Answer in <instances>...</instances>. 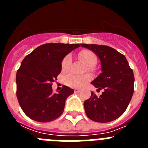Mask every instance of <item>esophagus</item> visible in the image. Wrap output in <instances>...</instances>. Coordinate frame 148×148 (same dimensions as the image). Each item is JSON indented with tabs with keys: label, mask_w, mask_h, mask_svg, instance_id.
Wrapping results in <instances>:
<instances>
[{
	"label": "esophagus",
	"mask_w": 148,
	"mask_h": 148,
	"mask_svg": "<svg viewBox=\"0 0 148 148\" xmlns=\"http://www.w3.org/2000/svg\"><path fill=\"white\" fill-rule=\"evenodd\" d=\"M74 92H75V93H76V92H80V90H78V89H75V90H74Z\"/></svg>",
	"instance_id": "esophagus-1"
}]
</instances>
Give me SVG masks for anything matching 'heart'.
<instances>
[{"instance_id": "obj_1", "label": "heart", "mask_w": 148, "mask_h": 148, "mask_svg": "<svg viewBox=\"0 0 148 148\" xmlns=\"http://www.w3.org/2000/svg\"><path fill=\"white\" fill-rule=\"evenodd\" d=\"M78 58L85 62L88 66L87 69L91 71L97 63V56L92 51L89 49H82L78 54ZM72 62V58L70 55H66L61 61V67L63 72H67L70 69ZM91 75L90 74H85L82 75H77L70 73L64 78V83L66 85L73 88H81L85 85L87 82L91 80Z\"/></svg>"}]
</instances>
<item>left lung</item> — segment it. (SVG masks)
Wrapping results in <instances>:
<instances>
[{"label": "left lung", "instance_id": "8db88e82", "mask_svg": "<svg viewBox=\"0 0 148 148\" xmlns=\"http://www.w3.org/2000/svg\"><path fill=\"white\" fill-rule=\"evenodd\" d=\"M99 56L102 73L91 82L97 90H104L100 96L91 92L84 103L90 119L96 122H110L125 113L134 90V75L124 55L105 45L81 44Z\"/></svg>", "mask_w": 148, "mask_h": 148}]
</instances>
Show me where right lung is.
Returning a JSON list of instances; mask_svg holds the SVG:
<instances>
[{"instance_id":"1","label":"right lung","mask_w":148,"mask_h":148,"mask_svg":"<svg viewBox=\"0 0 148 148\" xmlns=\"http://www.w3.org/2000/svg\"><path fill=\"white\" fill-rule=\"evenodd\" d=\"M78 47L80 44L49 43L39 46L23 58L16 74V95L29 118L49 122L62 114L66 98L74 91L64 85L54 93L52 85L61 73L63 58Z\"/></svg>"}]
</instances>
